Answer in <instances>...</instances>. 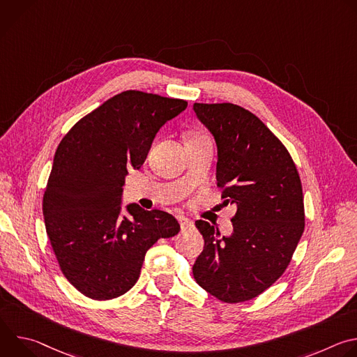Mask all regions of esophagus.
<instances>
[{
	"mask_svg": "<svg viewBox=\"0 0 357 357\" xmlns=\"http://www.w3.org/2000/svg\"><path fill=\"white\" fill-rule=\"evenodd\" d=\"M178 220H179V225H181V230H182V231L193 227V222L189 220V219H186V218H179Z\"/></svg>",
	"mask_w": 357,
	"mask_h": 357,
	"instance_id": "esophagus-1",
	"label": "esophagus"
}]
</instances>
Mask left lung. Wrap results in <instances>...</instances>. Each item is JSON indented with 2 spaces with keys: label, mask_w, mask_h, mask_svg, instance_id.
<instances>
[{
  "label": "left lung",
  "mask_w": 357,
  "mask_h": 357,
  "mask_svg": "<svg viewBox=\"0 0 357 357\" xmlns=\"http://www.w3.org/2000/svg\"><path fill=\"white\" fill-rule=\"evenodd\" d=\"M193 110L218 145L223 205L237 206L230 236L196 220L205 247L193 277L222 302H244L282 275L303 233L299 174L282 142L248 110L231 103H195Z\"/></svg>",
  "instance_id": "left-lung-1"
}]
</instances>
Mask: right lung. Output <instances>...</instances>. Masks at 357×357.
Listing matches in <instances>:
<instances>
[{"label": "right lung", "mask_w": 357, "mask_h": 357, "mask_svg": "<svg viewBox=\"0 0 357 357\" xmlns=\"http://www.w3.org/2000/svg\"><path fill=\"white\" fill-rule=\"evenodd\" d=\"M181 98L123 91L79 120L61 141L43 193L45 227L66 280L106 301L137 282L145 252L178 234V220L137 203L121 215L128 168L139 169L160 128L186 109Z\"/></svg>", "instance_id": "obj_1"}]
</instances>
